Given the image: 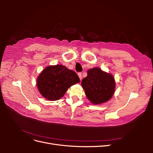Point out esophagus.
<instances>
[{"mask_svg": "<svg viewBox=\"0 0 153 153\" xmlns=\"http://www.w3.org/2000/svg\"><path fill=\"white\" fill-rule=\"evenodd\" d=\"M78 76H79V78H80V80H82V73H78Z\"/></svg>", "mask_w": 153, "mask_h": 153, "instance_id": "1", "label": "esophagus"}]
</instances>
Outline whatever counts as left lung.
Here are the masks:
<instances>
[{
    "instance_id": "1",
    "label": "left lung",
    "mask_w": 153,
    "mask_h": 153,
    "mask_svg": "<svg viewBox=\"0 0 153 153\" xmlns=\"http://www.w3.org/2000/svg\"><path fill=\"white\" fill-rule=\"evenodd\" d=\"M81 84L87 99L94 105L107 102L115 90L114 76L96 67L87 71V76L82 80Z\"/></svg>"
}]
</instances>
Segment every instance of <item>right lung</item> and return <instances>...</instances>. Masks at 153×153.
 Instances as JSON below:
<instances>
[{
    "instance_id": "obj_1",
    "label": "right lung",
    "mask_w": 153,
    "mask_h": 153,
    "mask_svg": "<svg viewBox=\"0 0 153 153\" xmlns=\"http://www.w3.org/2000/svg\"><path fill=\"white\" fill-rule=\"evenodd\" d=\"M80 82L75 71L59 64L46 67L38 76L36 85L44 98L56 101L62 98L69 87Z\"/></svg>"
}]
</instances>
